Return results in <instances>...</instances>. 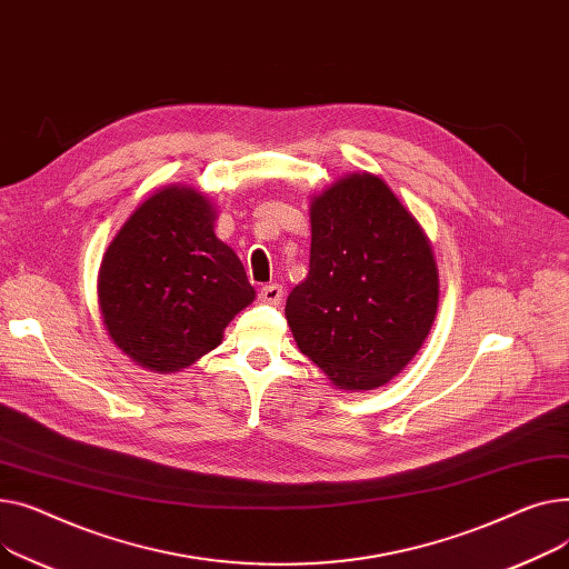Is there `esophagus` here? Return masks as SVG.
<instances>
[{
    "label": "esophagus",
    "mask_w": 569,
    "mask_h": 569,
    "mask_svg": "<svg viewBox=\"0 0 569 569\" xmlns=\"http://www.w3.org/2000/svg\"><path fill=\"white\" fill-rule=\"evenodd\" d=\"M282 296H284V291H282L280 284H266L259 291L261 303H269V306H280L282 303Z\"/></svg>",
    "instance_id": "34e87169"
}]
</instances>
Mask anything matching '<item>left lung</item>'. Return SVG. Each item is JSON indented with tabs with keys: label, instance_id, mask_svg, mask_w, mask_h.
I'll use <instances>...</instances> for the list:
<instances>
[{
	"label": "left lung",
	"instance_id": "8db88e82",
	"mask_svg": "<svg viewBox=\"0 0 569 569\" xmlns=\"http://www.w3.org/2000/svg\"><path fill=\"white\" fill-rule=\"evenodd\" d=\"M308 278L287 298L298 349L342 390H375L422 347L439 269L420 222L375 174H349L310 207Z\"/></svg>",
	"mask_w": 569,
	"mask_h": 569
}]
</instances>
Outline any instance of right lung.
<instances>
[{
  "instance_id": "obj_1",
  "label": "right lung",
  "mask_w": 569,
  "mask_h": 569,
  "mask_svg": "<svg viewBox=\"0 0 569 569\" xmlns=\"http://www.w3.org/2000/svg\"><path fill=\"white\" fill-rule=\"evenodd\" d=\"M216 209L190 186L153 192L123 222L98 273L112 342L158 375L179 372L222 342L254 287L216 237Z\"/></svg>"
}]
</instances>
